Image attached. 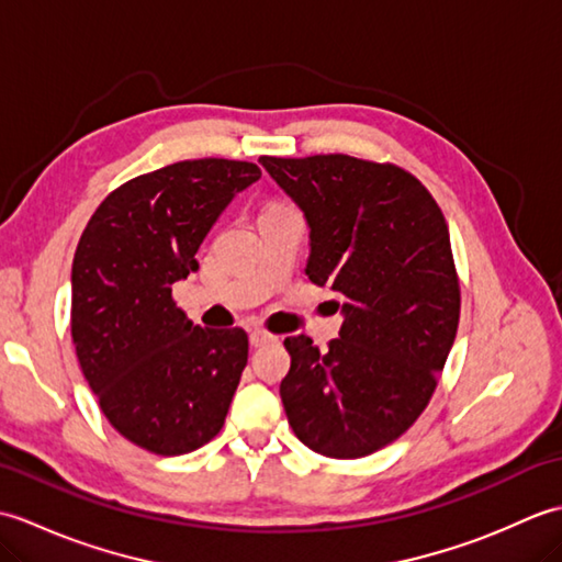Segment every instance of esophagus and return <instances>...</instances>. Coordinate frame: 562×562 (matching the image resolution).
<instances>
[{"label":"esophagus","instance_id":"esophagus-1","mask_svg":"<svg viewBox=\"0 0 562 562\" xmlns=\"http://www.w3.org/2000/svg\"><path fill=\"white\" fill-rule=\"evenodd\" d=\"M248 338H250V345H254V348H262V345L278 340V338H274L272 333H268V330H250Z\"/></svg>","mask_w":562,"mask_h":562}]
</instances>
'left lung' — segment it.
<instances>
[{"label": "left lung", "instance_id": "1", "mask_svg": "<svg viewBox=\"0 0 562 562\" xmlns=\"http://www.w3.org/2000/svg\"><path fill=\"white\" fill-rule=\"evenodd\" d=\"M258 161L304 212L306 274L338 294L342 314L328 352L306 336L284 340V413L316 453L367 457L420 417L457 338L461 296L445 214L393 164L348 154Z\"/></svg>", "mask_w": 562, "mask_h": 562}]
</instances>
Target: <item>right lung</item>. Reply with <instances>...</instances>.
<instances>
[{"label": "right lung", "mask_w": 562, "mask_h": 562, "mask_svg": "<svg viewBox=\"0 0 562 562\" xmlns=\"http://www.w3.org/2000/svg\"><path fill=\"white\" fill-rule=\"evenodd\" d=\"M260 178L248 161L195 159L137 176L105 198L71 262V340L109 423L178 457L220 432L248 362L241 328H200L171 284L226 205Z\"/></svg>", "instance_id": "right-lung-1"}]
</instances>
